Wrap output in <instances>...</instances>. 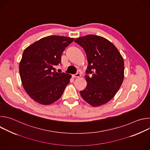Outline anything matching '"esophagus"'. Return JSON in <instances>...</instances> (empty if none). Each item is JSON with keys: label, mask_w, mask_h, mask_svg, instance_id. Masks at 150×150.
I'll return each instance as SVG.
<instances>
[{"label": "esophagus", "mask_w": 150, "mask_h": 150, "mask_svg": "<svg viewBox=\"0 0 150 150\" xmlns=\"http://www.w3.org/2000/svg\"><path fill=\"white\" fill-rule=\"evenodd\" d=\"M73 76H74V78H79V77H81V74H80L79 73H77V74H76L75 75H73Z\"/></svg>", "instance_id": "obj_1"}]
</instances>
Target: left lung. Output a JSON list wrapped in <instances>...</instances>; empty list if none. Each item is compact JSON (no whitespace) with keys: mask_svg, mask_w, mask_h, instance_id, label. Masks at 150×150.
I'll return each mask as SVG.
<instances>
[{"mask_svg":"<svg viewBox=\"0 0 150 150\" xmlns=\"http://www.w3.org/2000/svg\"><path fill=\"white\" fill-rule=\"evenodd\" d=\"M74 42L84 49L88 61L85 71L87 85L80 91L81 97L93 107L107 103L116 95L123 81L122 56L112 42L101 36L87 35Z\"/></svg>","mask_w":150,"mask_h":150,"instance_id":"left-lung-1","label":"left lung"}]
</instances>
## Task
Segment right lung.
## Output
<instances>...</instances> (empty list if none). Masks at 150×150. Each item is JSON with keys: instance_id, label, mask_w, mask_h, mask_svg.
<instances>
[{"instance_id": "right-lung-1", "label": "right lung", "mask_w": 150, "mask_h": 150, "mask_svg": "<svg viewBox=\"0 0 150 150\" xmlns=\"http://www.w3.org/2000/svg\"><path fill=\"white\" fill-rule=\"evenodd\" d=\"M74 38L50 35L42 38L24 51L19 71L23 87L35 101L43 105L52 104L60 98L72 76L57 73L61 56Z\"/></svg>"}]
</instances>
